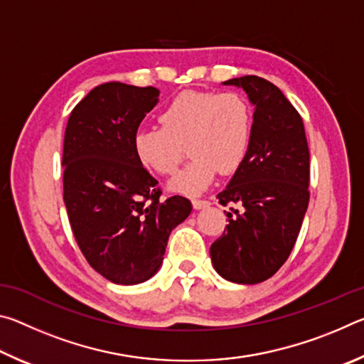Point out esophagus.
I'll return each instance as SVG.
<instances>
[{
    "instance_id": "34e87169",
    "label": "esophagus",
    "mask_w": 364,
    "mask_h": 364,
    "mask_svg": "<svg viewBox=\"0 0 364 364\" xmlns=\"http://www.w3.org/2000/svg\"><path fill=\"white\" fill-rule=\"evenodd\" d=\"M193 205H194V208H197V210H200V208H205V207L210 205V202L205 200V199H196V197H194Z\"/></svg>"
}]
</instances>
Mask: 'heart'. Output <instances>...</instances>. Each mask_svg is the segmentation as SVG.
<instances>
[{
  "label": "heart",
  "mask_w": 364,
  "mask_h": 364,
  "mask_svg": "<svg viewBox=\"0 0 364 364\" xmlns=\"http://www.w3.org/2000/svg\"><path fill=\"white\" fill-rule=\"evenodd\" d=\"M159 127L133 138L138 162L159 175L175 173L188 144L191 162L171 180V189L197 194L220 173H234L247 157L254 117L234 91H183L159 114Z\"/></svg>",
  "instance_id": "obj_1"
}]
</instances>
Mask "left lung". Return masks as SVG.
<instances>
[{"label": "left lung", "mask_w": 364, "mask_h": 364, "mask_svg": "<svg viewBox=\"0 0 364 364\" xmlns=\"http://www.w3.org/2000/svg\"><path fill=\"white\" fill-rule=\"evenodd\" d=\"M255 106L244 164L217 196L228 225L212 244L220 276L237 284L267 281L291 255L310 202V151L301 117L278 86L257 75L231 78Z\"/></svg>", "instance_id": "1"}]
</instances>
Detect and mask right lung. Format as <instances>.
<instances>
[{
    "mask_svg": "<svg viewBox=\"0 0 364 364\" xmlns=\"http://www.w3.org/2000/svg\"><path fill=\"white\" fill-rule=\"evenodd\" d=\"M157 101L154 86L102 83L65 127L64 202L73 236L86 262L115 284L152 278L171 230L193 210L186 197L160 199L159 181L134 156V134Z\"/></svg>",
    "mask_w": 364,
    "mask_h": 364,
    "instance_id": "obj_1",
    "label": "right lung"
}]
</instances>
